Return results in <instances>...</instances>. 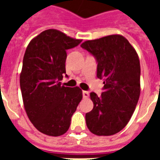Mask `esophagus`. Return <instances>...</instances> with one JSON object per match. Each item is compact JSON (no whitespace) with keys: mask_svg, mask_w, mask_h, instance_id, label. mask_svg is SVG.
Segmentation results:
<instances>
[{"mask_svg":"<svg viewBox=\"0 0 160 160\" xmlns=\"http://www.w3.org/2000/svg\"><path fill=\"white\" fill-rule=\"evenodd\" d=\"M83 97L84 98H88L89 97V95H90V94H89V92H88V91H85V90H83Z\"/></svg>","mask_w":160,"mask_h":160,"instance_id":"1","label":"esophagus"}]
</instances>
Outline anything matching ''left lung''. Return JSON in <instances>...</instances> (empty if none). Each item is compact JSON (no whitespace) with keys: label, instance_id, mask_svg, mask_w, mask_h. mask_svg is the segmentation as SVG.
<instances>
[{"label":"left lung","instance_id":"8db88e82","mask_svg":"<svg viewBox=\"0 0 160 160\" xmlns=\"http://www.w3.org/2000/svg\"><path fill=\"white\" fill-rule=\"evenodd\" d=\"M81 47L97 60V77L104 80L100 96L90 93L93 109L85 114L93 134L109 136L126 126L140 95V64L136 51L125 37L110 35L86 41Z\"/></svg>","mask_w":160,"mask_h":160}]
</instances>
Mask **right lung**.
Segmentation results:
<instances>
[{"label": "right lung", "mask_w": 160, "mask_h": 160, "mask_svg": "<svg viewBox=\"0 0 160 160\" xmlns=\"http://www.w3.org/2000/svg\"><path fill=\"white\" fill-rule=\"evenodd\" d=\"M81 41L49 29L26 47L20 75L24 107L34 126L49 136H60L67 131L82 100V90L78 86L65 87L60 82L65 74L66 51Z\"/></svg>", "instance_id": "add662e5"}]
</instances>
